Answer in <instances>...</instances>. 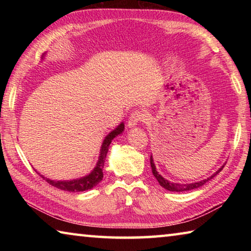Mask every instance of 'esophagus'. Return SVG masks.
Listing matches in <instances>:
<instances>
[{"mask_svg": "<svg viewBox=\"0 0 251 251\" xmlns=\"http://www.w3.org/2000/svg\"><path fill=\"white\" fill-rule=\"evenodd\" d=\"M145 121V115L142 112H139V110H135V112H133L130 114L129 116V120H128V124L129 127H134L138 124V123L141 122H144Z\"/></svg>", "mask_w": 251, "mask_h": 251, "instance_id": "1", "label": "esophagus"}]
</instances>
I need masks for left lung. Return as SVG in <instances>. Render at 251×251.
<instances>
[{
    "mask_svg": "<svg viewBox=\"0 0 251 251\" xmlns=\"http://www.w3.org/2000/svg\"><path fill=\"white\" fill-rule=\"evenodd\" d=\"M151 172H152V174H154L156 179L158 180L159 185L161 187H164L165 189L169 190V192H185V190H192V189H195V188H198V187H201L203 184H206L208 180H210L212 177H215L219 172H222V169L224 168V166L222 168H219V171L216 172L214 175L210 176L209 178H207V179H205V180L194 182V184H174V182H169L167 179H165V178H163L159 175L158 172L156 171V167L154 165V161H152L151 156Z\"/></svg>",
    "mask_w": 251,
    "mask_h": 251,
    "instance_id": "left-lung-1",
    "label": "left lung"
}]
</instances>
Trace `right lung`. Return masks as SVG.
I'll return each instance as SVG.
<instances>
[{
    "label": "right lung",
    "instance_id": "1",
    "mask_svg": "<svg viewBox=\"0 0 251 251\" xmlns=\"http://www.w3.org/2000/svg\"><path fill=\"white\" fill-rule=\"evenodd\" d=\"M124 130V124H122L117 127L116 129L106 136L105 141L103 143V146H101L100 150V156L99 159V163H97L96 167L94 168L90 175L83 178H79V179L75 180H70V181H55V180H50L48 178H45L41 175V177L49 182L50 185L56 187L58 189L66 190V192H72V193H77V192H84V190H88L93 188V187L96 186L99 182L103 179V168H104V163L106 158V154H107L108 148L110 143L114 138L116 137L118 134H121L122 131Z\"/></svg>",
    "mask_w": 251,
    "mask_h": 251
}]
</instances>
